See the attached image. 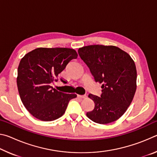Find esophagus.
Wrapping results in <instances>:
<instances>
[{
    "label": "esophagus",
    "instance_id": "1",
    "mask_svg": "<svg viewBox=\"0 0 157 157\" xmlns=\"http://www.w3.org/2000/svg\"><path fill=\"white\" fill-rule=\"evenodd\" d=\"M78 97L80 99H83V98H86V95H78Z\"/></svg>",
    "mask_w": 157,
    "mask_h": 157
}]
</instances>
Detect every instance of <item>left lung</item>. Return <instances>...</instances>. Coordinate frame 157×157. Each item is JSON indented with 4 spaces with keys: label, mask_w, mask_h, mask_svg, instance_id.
Listing matches in <instances>:
<instances>
[{
    "label": "left lung",
    "mask_w": 157,
    "mask_h": 157,
    "mask_svg": "<svg viewBox=\"0 0 157 157\" xmlns=\"http://www.w3.org/2000/svg\"><path fill=\"white\" fill-rule=\"evenodd\" d=\"M78 54L96 82L102 84L100 97L89 94L95 103L86 113L96 123L118 120L131 104L136 90V68L130 55L113 46L91 45L78 49Z\"/></svg>",
    "instance_id": "left-lung-1"
}]
</instances>
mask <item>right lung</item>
I'll return each mask as SVG.
<instances>
[{"mask_svg": "<svg viewBox=\"0 0 157 157\" xmlns=\"http://www.w3.org/2000/svg\"><path fill=\"white\" fill-rule=\"evenodd\" d=\"M78 54L66 48H38L26 54L19 63L17 79L23 105L36 118L52 121L65 113L75 94H64L50 86ZM63 83L66 82L61 78Z\"/></svg>", "mask_w": 157, "mask_h": 157, "instance_id": "right-lung-1", "label": "right lung"}]
</instances>
